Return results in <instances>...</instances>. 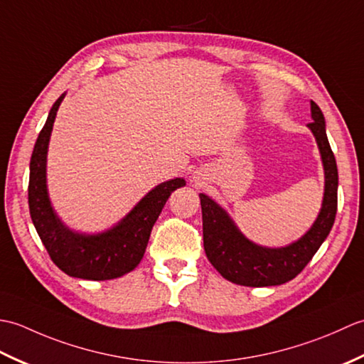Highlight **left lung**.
I'll list each match as a JSON object with an SVG mask.
<instances>
[{
  "label": "left lung",
  "mask_w": 364,
  "mask_h": 364,
  "mask_svg": "<svg viewBox=\"0 0 364 364\" xmlns=\"http://www.w3.org/2000/svg\"><path fill=\"white\" fill-rule=\"evenodd\" d=\"M313 122L308 127L318 141L326 170V192L322 210L308 233L283 249H264L245 239L222 208L200 194L203 218V247L208 259L219 274L242 286H275L297 277L326 241L338 210V167L326 133L319 106L311 102Z\"/></svg>",
  "instance_id": "8db88e82"
}]
</instances>
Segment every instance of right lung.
I'll return each instance as SVG.
<instances>
[{
  "mask_svg": "<svg viewBox=\"0 0 364 364\" xmlns=\"http://www.w3.org/2000/svg\"><path fill=\"white\" fill-rule=\"evenodd\" d=\"M60 95L53 105L38 134L29 164L28 203L37 235L41 236L51 261L63 272L84 280H112L131 272L141 262L154 222L170 194L186 184L175 178L150 191L117 227L97 236L78 235L64 227L56 218L46 192V150Z\"/></svg>",
  "mask_w": 364,
  "mask_h": 364,
  "instance_id": "1",
  "label": "right lung"
}]
</instances>
